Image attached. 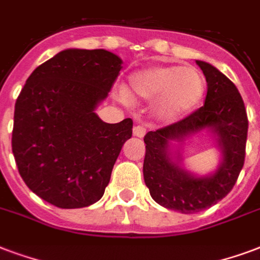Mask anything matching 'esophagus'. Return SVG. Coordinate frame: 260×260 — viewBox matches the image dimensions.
Masks as SVG:
<instances>
[{
  "label": "esophagus",
  "instance_id": "obj_1",
  "mask_svg": "<svg viewBox=\"0 0 260 260\" xmlns=\"http://www.w3.org/2000/svg\"><path fill=\"white\" fill-rule=\"evenodd\" d=\"M145 133H146V128L144 127V126H136V127L133 128V134L138 138L144 137V136H145Z\"/></svg>",
  "mask_w": 260,
  "mask_h": 260
}]
</instances>
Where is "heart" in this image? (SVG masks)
Masks as SVG:
<instances>
[{
	"label": "heart",
	"instance_id": "obj_1",
	"mask_svg": "<svg viewBox=\"0 0 260 260\" xmlns=\"http://www.w3.org/2000/svg\"><path fill=\"white\" fill-rule=\"evenodd\" d=\"M206 83L196 68L153 66L133 72L124 100L153 101V112L165 120L189 114L202 101Z\"/></svg>",
	"mask_w": 260,
	"mask_h": 260
}]
</instances>
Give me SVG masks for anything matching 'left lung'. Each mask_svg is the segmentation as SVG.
<instances>
[{"mask_svg": "<svg viewBox=\"0 0 260 260\" xmlns=\"http://www.w3.org/2000/svg\"><path fill=\"white\" fill-rule=\"evenodd\" d=\"M207 81L204 105L182 120L146 133L144 181L152 199L169 210L194 214L220 202L233 189L244 166L248 118L237 87L214 66L197 60ZM208 129L216 138L222 161L215 173L199 177L180 166L171 142ZM173 154H177V160Z\"/></svg>", "mask_w": 260, "mask_h": 260, "instance_id": "obj_1", "label": "left lung"}]
</instances>
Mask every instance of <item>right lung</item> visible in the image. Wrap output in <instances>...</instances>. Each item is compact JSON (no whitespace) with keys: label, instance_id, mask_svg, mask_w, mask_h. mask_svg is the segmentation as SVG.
<instances>
[{"label":"right lung","instance_id":"add662e5","mask_svg":"<svg viewBox=\"0 0 260 260\" xmlns=\"http://www.w3.org/2000/svg\"><path fill=\"white\" fill-rule=\"evenodd\" d=\"M122 58L104 49H66L32 71L15 104L12 152L32 192L58 208L99 202L133 120L103 122Z\"/></svg>","mask_w":260,"mask_h":260}]
</instances>
